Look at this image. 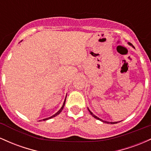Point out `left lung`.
I'll use <instances>...</instances> for the list:
<instances>
[{
  "label": "left lung",
  "mask_w": 151,
  "mask_h": 151,
  "mask_svg": "<svg viewBox=\"0 0 151 151\" xmlns=\"http://www.w3.org/2000/svg\"><path fill=\"white\" fill-rule=\"evenodd\" d=\"M129 44L130 45H131V43H129ZM88 110H89V113L90 114H91V116H92L93 117H94L95 118V119H98V120H99V121H102V122H104V123H106V124H109V123H111V124H117V123L118 122H108V121H103V120H102V119H99V117H97V116H95L94 115V114H93V113H92V112H91V111H90L89 110V109H88Z\"/></svg>",
  "instance_id": "obj_1"
}]
</instances>
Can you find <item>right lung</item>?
Returning a JSON list of instances; mask_svg holds the SVG:
<instances>
[{"instance_id": "add662e5", "label": "right lung", "mask_w": 151, "mask_h": 151, "mask_svg": "<svg viewBox=\"0 0 151 151\" xmlns=\"http://www.w3.org/2000/svg\"><path fill=\"white\" fill-rule=\"evenodd\" d=\"M66 97H67V96H66ZM65 101H66V98H65V101H64V103H63V105H62V106L61 107V109H60V110H59L57 112L56 114H54L53 116H50V117H49V118H47V119H42V120H43V121H46V120H48V119H52V118H53V117H55V116H58V114H60V112H61L62 111V109H63L64 106H65Z\"/></svg>"}]
</instances>
